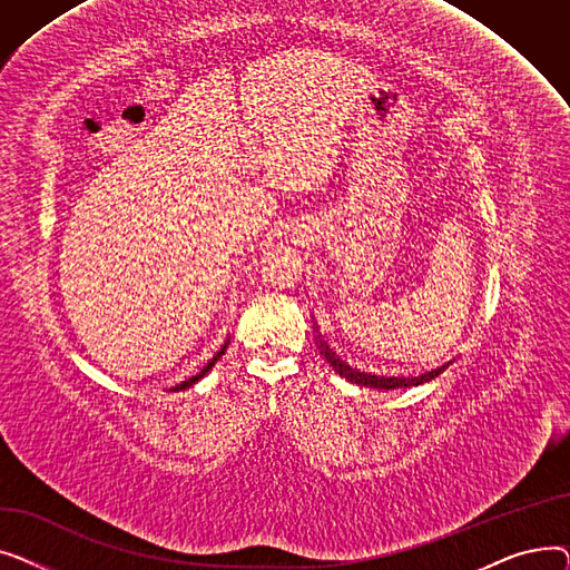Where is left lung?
I'll list each match as a JSON object with an SVG mask.
<instances>
[{
    "label": "left lung",
    "instance_id": "1",
    "mask_svg": "<svg viewBox=\"0 0 570 570\" xmlns=\"http://www.w3.org/2000/svg\"><path fill=\"white\" fill-rule=\"evenodd\" d=\"M321 337V335H318ZM318 348L321 353L325 355V361L331 363L335 367V372L340 376H346L351 383H357V385H367V387H379V391H395V387H409V385H421V383H428L432 381L434 376H439L448 365H441L432 372H425L421 376H376V374H365V372H357L353 367H348L346 363H342L340 357L331 351V346H327L325 342H318Z\"/></svg>",
    "mask_w": 570,
    "mask_h": 570
}]
</instances>
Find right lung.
I'll return each instance as SVG.
<instances>
[{"label":"right lung","mask_w":570,"mask_h":570,"mask_svg":"<svg viewBox=\"0 0 570 570\" xmlns=\"http://www.w3.org/2000/svg\"><path fill=\"white\" fill-rule=\"evenodd\" d=\"M226 346H228V340H226V342H224V346H222V348H219V351L215 353V357H213V361H209V363H207V365H205V367H203V370H200V372H198L196 376H191L189 381H183V383H179V385H177V391H185V387H189V385H194L196 381H200V379H203V376H205V374H207L209 370H213V367H215V363H217V361H219V357L224 355Z\"/></svg>","instance_id":"right-lung-1"}]
</instances>
